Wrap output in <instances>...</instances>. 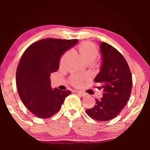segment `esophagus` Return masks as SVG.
<instances>
[{
    "mask_svg": "<svg viewBox=\"0 0 150 150\" xmlns=\"http://www.w3.org/2000/svg\"><path fill=\"white\" fill-rule=\"evenodd\" d=\"M77 94H78V95L81 96H83V97H84V96H87V93H86L85 92L82 91H77Z\"/></svg>",
    "mask_w": 150,
    "mask_h": 150,
    "instance_id": "obj_1",
    "label": "esophagus"
}]
</instances>
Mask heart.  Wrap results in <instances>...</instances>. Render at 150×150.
Masks as SVG:
<instances>
[{"instance_id": "b5f03b06", "label": "heart", "mask_w": 150, "mask_h": 150, "mask_svg": "<svg viewBox=\"0 0 150 150\" xmlns=\"http://www.w3.org/2000/svg\"><path fill=\"white\" fill-rule=\"evenodd\" d=\"M78 51L81 57L87 61L88 63H91L97 59L99 54L98 48L94 44L90 42H85L82 43L78 46ZM71 56V50L66 51L62 56H61L60 61H59V66L60 67H64L66 66L67 63ZM85 77L82 76L74 74L71 76V83L75 86H80L84 81Z\"/></svg>"}]
</instances>
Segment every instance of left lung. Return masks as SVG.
I'll list each match as a JSON object with an SVG mask.
<instances>
[{
	"mask_svg": "<svg viewBox=\"0 0 150 150\" xmlns=\"http://www.w3.org/2000/svg\"><path fill=\"white\" fill-rule=\"evenodd\" d=\"M102 65L94 81L103 89V97L96 99L93 108L86 110L89 117L98 121L115 117L126 106L132 90V79L126 59L119 51L105 42L100 44Z\"/></svg>",
	"mask_w": 150,
	"mask_h": 150,
	"instance_id": "left-lung-1",
	"label": "left lung"
}]
</instances>
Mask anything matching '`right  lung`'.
Listing matches in <instances>:
<instances>
[{
	"label": "right lung",
	"mask_w": 150,
	"mask_h": 150,
	"mask_svg": "<svg viewBox=\"0 0 150 150\" xmlns=\"http://www.w3.org/2000/svg\"><path fill=\"white\" fill-rule=\"evenodd\" d=\"M79 42L77 40L44 39L35 42L22 54L16 71L18 94L26 107L40 118L50 117L60 110L71 92L50 86V74L59 68L65 51Z\"/></svg>",
	"instance_id": "right-lung-1"
}]
</instances>
